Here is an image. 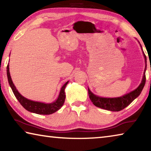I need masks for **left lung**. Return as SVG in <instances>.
<instances>
[{"instance_id": "8db88e82", "label": "left lung", "mask_w": 151, "mask_h": 151, "mask_svg": "<svg viewBox=\"0 0 151 151\" xmlns=\"http://www.w3.org/2000/svg\"><path fill=\"white\" fill-rule=\"evenodd\" d=\"M141 47V45H140ZM142 48V47H141ZM143 55L145 58V62L147 63V57L145 53L143 52ZM147 66L143 74L142 80L140 85L135 89L134 91L131 92V93L125 94L124 96L117 97V98H103V97H99L94 94L88 88V92L89 98H90L92 103L99 108L111 111H120L121 110L126 108L129 106L135 99L139 96L141 93L146 82V76H145V72H146Z\"/></svg>"}]
</instances>
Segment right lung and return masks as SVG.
Here are the masks:
<instances>
[{"label": "right lung", "mask_w": 151, "mask_h": 151, "mask_svg": "<svg viewBox=\"0 0 151 151\" xmlns=\"http://www.w3.org/2000/svg\"><path fill=\"white\" fill-rule=\"evenodd\" d=\"M6 73H7V77H8L9 83L12 88V91L13 92L14 96L18 101H19L20 104L24 107V108L27 110L28 111L33 112V113L39 114H50L57 111L59 110L61 107L63 106L64 103L65 101V89L66 85H67L68 81L64 85L62 88L60 89L59 95H58V99L55 102H52L51 103H40V102H37L33 101L29 99H27L21 95L17 89L15 87L14 85L13 84V82L12 81L11 75H10L9 72V65L8 64L6 68Z\"/></svg>", "instance_id": "right-lung-1"}]
</instances>
